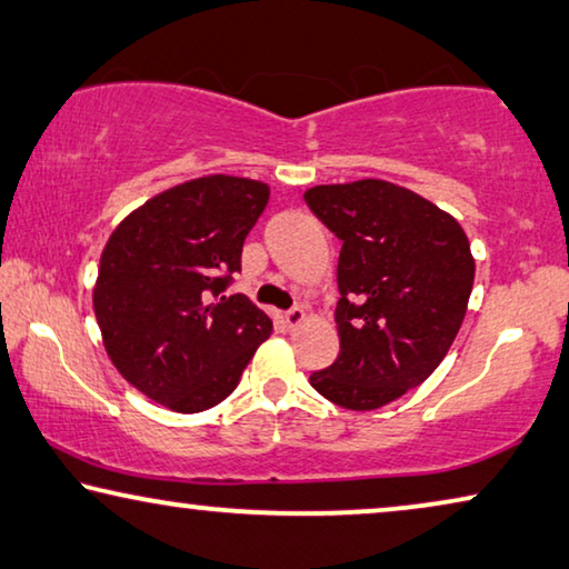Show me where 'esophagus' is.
Instances as JSON below:
<instances>
[{
  "label": "esophagus",
  "instance_id": "esophagus-1",
  "mask_svg": "<svg viewBox=\"0 0 569 569\" xmlns=\"http://www.w3.org/2000/svg\"><path fill=\"white\" fill-rule=\"evenodd\" d=\"M305 318H308V312H305V308H292V310L284 312L287 328H298Z\"/></svg>",
  "mask_w": 569,
  "mask_h": 569
}]
</instances>
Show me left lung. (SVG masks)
<instances>
[{
	"label": "left lung",
	"instance_id": "8db88e82",
	"mask_svg": "<svg viewBox=\"0 0 569 569\" xmlns=\"http://www.w3.org/2000/svg\"><path fill=\"white\" fill-rule=\"evenodd\" d=\"M339 253L341 351L310 375L326 400L375 410L431 377L462 326L475 259L462 226L406 187L382 179L305 192Z\"/></svg>",
	"mask_w": 569,
	"mask_h": 569
}]
</instances>
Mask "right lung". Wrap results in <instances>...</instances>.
Listing matches in <instances>:
<instances>
[{"mask_svg": "<svg viewBox=\"0 0 569 569\" xmlns=\"http://www.w3.org/2000/svg\"><path fill=\"white\" fill-rule=\"evenodd\" d=\"M269 187L212 174L156 194L114 228L94 287L104 349L159 406L200 413L236 390L271 333L246 295H226Z\"/></svg>", "mask_w": 569, "mask_h": 569, "instance_id": "add662e5", "label": "right lung"}]
</instances>
